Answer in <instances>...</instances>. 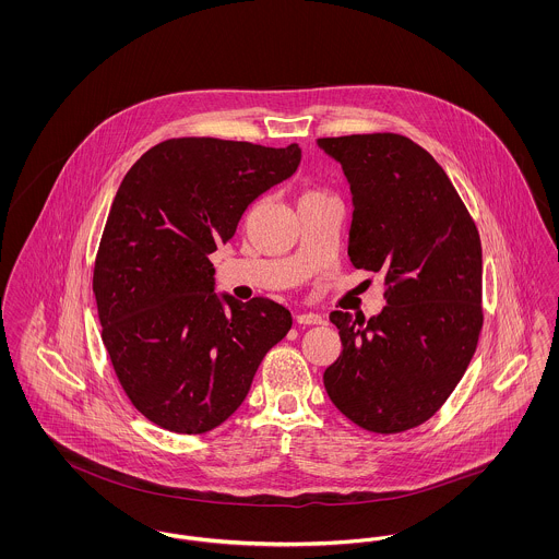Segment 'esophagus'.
I'll return each mask as SVG.
<instances>
[{"label":"esophagus","mask_w":559,"mask_h":559,"mask_svg":"<svg viewBox=\"0 0 559 559\" xmlns=\"http://www.w3.org/2000/svg\"><path fill=\"white\" fill-rule=\"evenodd\" d=\"M296 321L300 325H321L323 323L321 314H317V312H300V314H296Z\"/></svg>","instance_id":"34e87169"}]
</instances>
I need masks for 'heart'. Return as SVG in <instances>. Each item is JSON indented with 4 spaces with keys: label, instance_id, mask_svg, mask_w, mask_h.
<instances>
[{
    "label": "heart",
    "instance_id": "1",
    "mask_svg": "<svg viewBox=\"0 0 559 559\" xmlns=\"http://www.w3.org/2000/svg\"><path fill=\"white\" fill-rule=\"evenodd\" d=\"M321 195H330L328 191H323V189H306V191H301L300 200H310V198H321ZM298 200V202H300Z\"/></svg>",
    "mask_w": 559,
    "mask_h": 559
}]
</instances>
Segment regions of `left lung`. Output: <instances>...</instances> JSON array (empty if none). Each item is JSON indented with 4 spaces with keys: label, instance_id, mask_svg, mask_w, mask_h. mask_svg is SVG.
<instances>
[{
    "label": "left lung",
    "instance_id": "8db88e82",
    "mask_svg": "<svg viewBox=\"0 0 559 559\" xmlns=\"http://www.w3.org/2000/svg\"><path fill=\"white\" fill-rule=\"evenodd\" d=\"M353 193L348 258L383 274L379 317L334 310L343 353L325 370L334 406L374 433L431 419L462 381L483 330L474 218L426 148L400 133L321 138Z\"/></svg>",
    "mask_w": 559,
    "mask_h": 559
}]
</instances>
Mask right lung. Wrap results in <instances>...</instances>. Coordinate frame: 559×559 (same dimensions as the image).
<instances>
[{
	"label": "right lung",
	"mask_w": 559,
	"mask_h": 559,
	"mask_svg": "<svg viewBox=\"0 0 559 559\" xmlns=\"http://www.w3.org/2000/svg\"><path fill=\"white\" fill-rule=\"evenodd\" d=\"M298 144L170 138L126 174L93 265L102 341L129 402L174 433H204L245 402L292 330L276 301L215 294L209 255L247 206L296 173Z\"/></svg>",
	"instance_id": "right-lung-1"
}]
</instances>
